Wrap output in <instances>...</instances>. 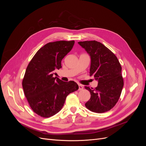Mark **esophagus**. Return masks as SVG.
Returning <instances> with one entry per match:
<instances>
[{
	"label": "esophagus",
	"mask_w": 146,
	"mask_h": 146,
	"mask_svg": "<svg viewBox=\"0 0 146 146\" xmlns=\"http://www.w3.org/2000/svg\"><path fill=\"white\" fill-rule=\"evenodd\" d=\"M78 86H79V90H81L83 89V86L82 85H80V84H79Z\"/></svg>",
	"instance_id": "1"
}]
</instances>
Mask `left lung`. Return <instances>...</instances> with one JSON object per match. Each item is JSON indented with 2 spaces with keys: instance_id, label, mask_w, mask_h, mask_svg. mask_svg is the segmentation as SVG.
<instances>
[{
  "instance_id": "1",
  "label": "left lung",
  "mask_w": 146,
  "mask_h": 146,
  "mask_svg": "<svg viewBox=\"0 0 146 146\" xmlns=\"http://www.w3.org/2000/svg\"><path fill=\"white\" fill-rule=\"evenodd\" d=\"M78 43L90 56V76L98 81L95 89L85 86L91 95L85 106L96 113L108 111L117 103L124 86L121 66L116 56L102 43L95 40Z\"/></svg>"
}]
</instances>
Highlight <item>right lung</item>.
<instances>
[{
    "label": "right lung",
    "instance_id": "right-lung-1",
    "mask_svg": "<svg viewBox=\"0 0 146 146\" xmlns=\"http://www.w3.org/2000/svg\"><path fill=\"white\" fill-rule=\"evenodd\" d=\"M74 41L48 42L38 50L29 63L22 80L28 102L33 111L48 118L63 108L67 95L79 89L74 81L63 82L53 74L61 68V60L71 51Z\"/></svg>",
    "mask_w": 146,
    "mask_h": 146
}]
</instances>
